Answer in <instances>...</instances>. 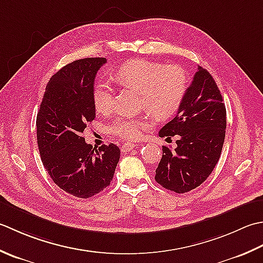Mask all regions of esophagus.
I'll use <instances>...</instances> for the list:
<instances>
[{
  "mask_svg": "<svg viewBox=\"0 0 263 263\" xmlns=\"http://www.w3.org/2000/svg\"><path fill=\"white\" fill-rule=\"evenodd\" d=\"M135 144L134 143H125V144H122V147H121V149L124 152H129V151H132L133 148H135Z\"/></svg>",
  "mask_w": 263,
  "mask_h": 263,
  "instance_id": "34e87169",
  "label": "esophagus"
}]
</instances>
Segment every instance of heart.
I'll list each match as a JSON object with an SVG mask.
<instances>
[{
  "label": "heart",
  "instance_id": "heart-1",
  "mask_svg": "<svg viewBox=\"0 0 263 263\" xmlns=\"http://www.w3.org/2000/svg\"><path fill=\"white\" fill-rule=\"evenodd\" d=\"M115 78L122 87L142 93V108L147 109L158 119H165L175 115L183 102L189 77L179 66L163 64L136 59L125 63L115 73ZM95 110L100 115H108L114 109V89L106 82H100L93 90ZM154 125V117L120 116L108 127L110 135L138 141Z\"/></svg>",
  "mask_w": 263,
  "mask_h": 263
}]
</instances>
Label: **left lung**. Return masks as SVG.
I'll use <instances>...</instances> for the list:
<instances>
[{"label": "left lung", "instance_id": "obj_1", "mask_svg": "<svg viewBox=\"0 0 263 263\" xmlns=\"http://www.w3.org/2000/svg\"><path fill=\"white\" fill-rule=\"evenodd\" d=\"M226 122L220 90L210 72L199 67L177 115L159 132L160 137L179 138L176 148L162 146L157 183L181 194L206 180L220 158Z\"/></svg>", "mask_w": 263, "mask_h": 263}]
</instances>
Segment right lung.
I'll use <instances>...</instances> for the list:
<instances>
[{
	"instance_id": "right-lung-1",
	"label": "right lung",
	"mask_w": 263,
	"mask_h": 263,
	"mask_svg": "<svg viewBox=\"0 0 263 263\" xmlns=\"http://www.w3.org/2000/svg\"><path fill=\"white\" fill-rule=\"evenodd\" d=\"M104 58H86L64 66L51 77L37 114V144L53 181L79 199L108 187L120 159L115 144L96 149L82 134L95 119L94 80Z\"/></svg>"
}]
</instances>
